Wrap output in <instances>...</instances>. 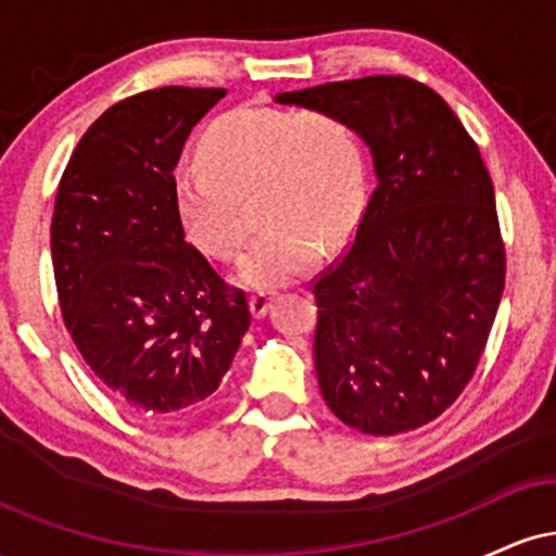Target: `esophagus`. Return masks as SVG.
<instances>
[{"instance_id": "esophagus-1", "label": "esophagus", "mask_w": 556, "mask_h": 556, "mask_svg": "<svg viewBox=\"0 0 556 556\" xmlns=\"http://www.w3.org/2000/svg\"><path fill=\"white\" fill-rule=\"evenodd\" d=\"M271 300H274V292H253V295H251V314H253V318L266 316V311L271 308Z\"/></svg>"}]
</instances>
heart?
I'll list each match as a JSON object with an SVG mask.
<instances>
[{"instance_id":"obj_1","label":"heart","mask_w":556,"mask_h":556,"mask_svg":"<svg viewBox=\"0 0 556 556\" xmlns=\"http://www.w3.org/2000/svg\"><path fill=\"white\" fill-rule=\"evenodd\" d=\"M201 164L175 175L180 225L201 253L235 261L251 238L242 201L258 198L264 235L240 266L251 287H279L350 238L366 203L358 132L316 110L238 106L201 140Z\"/></svg>"}]
</instances>
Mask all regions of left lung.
I'll use <instances>...</instances> for the list:
<instances>
[{
  "instance_id": "left-lung-1",
  "label": "left lung",
  "mask_w": 556,
  "mask_h": 556,
  "mask_svg": "<svg viewBox=\"0 0 556 556\" xmlns=\"http://www.w3.org/2000/svg\"><path fill=\"white\" fill-rule=\"evenodd\" d=\"M277 101L342 117L371 146L379 177L348 251L311 282L324 400L371 437L431 424L473 379L507 274L476 140L442 96L407 75Z\"/></svg>"
}]
</instances>
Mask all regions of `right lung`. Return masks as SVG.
Segmentation results:
<instances>
[{"instance_id":"add662e5","label":"right lung","mask_w":556,"mask_h":556,"mask_svg":"<svg viewBox=\"0 0 556 556\" xmlns=\"http://www.w3.org/2000/svg\"><path fill=\"white\" fill-rule=\"evenodd\" d=\"M227 91L164 86L117 101L75 146L52 216L65 327L125 402L177 418L216 392L251 327L245 290L185 240L175 167Z\"/></svg>"}]
</instances>
